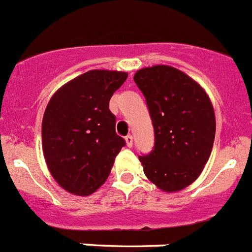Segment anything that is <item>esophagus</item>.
I'll return each instance as SVG.
<instances>
[{
	"label": "esophagus",
	"mask_w": 252,
	"mask_h": 252,
	"mask_svg": "<svg viewBox=\"0 0 252 252\" xmlns=\"http://www.w3.org/2000/svg\"><path fill=\"white\" fill-rule=\"evenodd\" d=\"M125 141H126V145L128 146V148H132V144H133V139L131 135H127V136L125 137Z\"/></svg>",
	"instance_id": "esophagus-1"
}]
</instances>
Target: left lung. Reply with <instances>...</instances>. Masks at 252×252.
<instances>
[{"mask_svg": "<svg viewBox=\"0 0 252 252\" xmlns=\"http://www.w3.org/2000/svg\"><path fill=\"white\" fill-rule=\"evenodd\" d=\"M146 98L154 150L140 157L151 183L166 193L194 182L211 157L216 135L212 102L201 84L170 65L142 68L133 75Z\"/></svg>", "mask_w": 252, "mask_h": 252, "instance_id": "1", "label": "left lung"}]
</instances>
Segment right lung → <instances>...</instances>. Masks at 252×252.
Wrapping results in <instances>:
<instances>
[{"mask_svg": "<svg viewBox=\"0 0 252 252\" xmlns=\"http://www.w3.org/2000/svg\"><path fill=\"white\" fill-rule=\"evenodd\" d=\"M127 73L93 69L62 86L41 124L43 153L51 177L66 192L90 195L104 183L125 140L108 108Z\"/></svg>", "mask_w": 252, "mask_h": 252, "instance_id": "1", "label": "right lung"}]
</instances>
